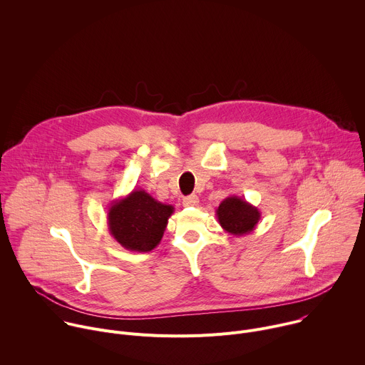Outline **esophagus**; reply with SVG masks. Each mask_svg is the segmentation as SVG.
Listing matches in <instances>:
<instances>
[{"mask_svg":"<svg viewBox=\"0 0 365 365\" xmlns=\"http://www.w3.org/2000/svg\"><path fill=\"white\" fill-rule=\"evenodd\" d=\"M199 203V197L193 193V195H189L183 199V205L185 206H196Z\"/></svg>","mask_w":365,"mask_h":365,"instance_id":"obj_1","label":"esophagus"}]
</instances>
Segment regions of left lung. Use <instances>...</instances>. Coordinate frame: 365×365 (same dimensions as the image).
I'll return each mask as SVG.
<instances>
[{"label": "left lung", "instance_id": "1", "mask_svg": "<svg viewBox=\"0 0 365 365\" xmlns=\"http://www.w3.org/2000/svg\"><path fill=\"white\" fill-rule=\"evenodd\" d=\"M217 218L227 232L235 237H242L255 230L262 218V212L242 197L228 196L220 203Z\"/></svg>", "mask_w": 365, "mask_h": 365}]
</instances>
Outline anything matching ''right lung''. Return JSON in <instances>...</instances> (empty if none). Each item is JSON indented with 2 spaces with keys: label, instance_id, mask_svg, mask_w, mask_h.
<instances>
[{
  "label": "right lung",
  "instance_id": "add662e5",
  "mask_svg": "<svg viewBox=\"0 0 365 365\" xmlns=\"http://www.w3.org/2000/svg\"><path fill=\"white\" fill-rule=\"evenodd\" d=\"M173 212L172 205L155 200L143 189H134L111 203L107 224L110 234L125 250L147 252L162 241Z\"/></svg>",
  "mask_w": 365,
  "mask_h": 365
}]
</instances>
